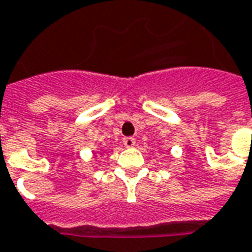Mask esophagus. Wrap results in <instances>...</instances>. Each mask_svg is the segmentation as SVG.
<instances>
[{
  "mask_svg": "<svg viewBox=\"0 0 252 252\" xmlns=\"http://www.w3.org/2000/svg\"><path fill=\"white\" fill-rule=\"evenodd\" d=\"M123 143H124L126 147L129 148V147H133V145L136 144V140L133 139V137H124V139H123Z\"/></svg>",
  "mask_w": 252,
  "mask_h": 252,
  "instance_id": "esophagus-1",
  "label": "esophagus"
}]
</instances>
